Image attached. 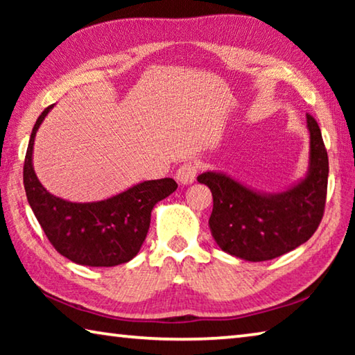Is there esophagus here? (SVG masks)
<instances>
[{"instance_id": "esophagus-1", "label": "esophagus", "mask_w": 355, "mask_h": 355, "mask_svg": "<svg viewBox=\"0 0 355 355\" xmlns=\"http://www.w3.org/2000/svg\"><path fill=\"white\" fill-rule=\"evenodd\" d=\"M197 171H199V167H197L196 163H191V161H188V163H183L182 166L178 167L177 171V180L182 184H189L196 180V175H197Z\"/></svg>"}]
</instances>
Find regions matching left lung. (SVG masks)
I'll use <instances>...</instances> for the list:
<instances>
[{"label": "left lung", "mask_w": 355, "mask_h": 355, "mask_svg": "<svg viewBox=\"0 0 355 355\" xmlns=\"http://www.w3.org/2000/svg\"><path fill=\"white\" fill-rule=\"evenodd\" d=\"M310 171L302 182L280 194L264 196L230 177L205 172L197 177L213 194L209 228L227 254L266 261L309 241L324 216L329 158L321 130L307 114Z\"/></svg>", "instance_id": "8db88e82"}]
</instances>
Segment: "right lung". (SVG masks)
Returning <instances> with one entry per match:
<instances>
[{"mask_svg":"<svg viewBox=\"0 0 355 355\" xmlns=\"http://www.w3.org/2000/svg\"><path fill=\"white\" fill-rule=\"evenodd\" d=\"M48 106L35 122L28 144L23 183L29 205L48 241L59 254L84 266H117L135 258L150 227L153 207L177 189L175 180H150L111 199L67 202L48 192L33 169L34 137Z\"/></svg>","mask_w":355,"mask_h":355,"instance_id":"obj_1","label":"right lung"}]
</instances>
